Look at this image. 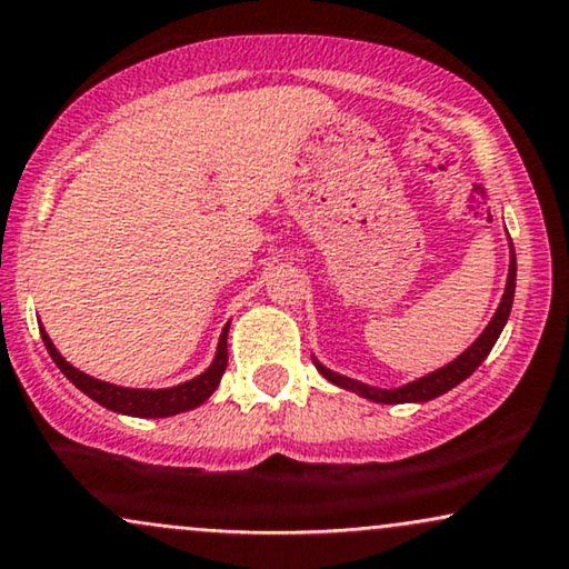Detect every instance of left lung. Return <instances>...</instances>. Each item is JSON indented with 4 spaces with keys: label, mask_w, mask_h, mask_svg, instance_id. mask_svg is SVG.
<instances>
[{
    "label": "left lung",
    "mask_w": 569,
    "mask_h": 569,
    "mask_svg": "<svg viewBox=\"0 0 569 569\" xmlns=\"http://www.w3.org/2000/svg\"><path fill=\"white\" fill-rule=\"evenodd\" d=\"M515 289H517V257H515V246H511V238H509V276H506V289H503L501 305H498V310L490 318V323L485 326V331L475 341H471L467 350L458 355L456 360H450L448 366L437 368V371L421 376V379L408 381V385H402V387L381 389V387L362 385V381H358V379H350V376L331 371V368H326L318 358H312V362H315V368H318V371L323 373L328 381H331V385H337L341 389H350V392L366 397V400H371V402L400 406V402L435 400V397L450 392V389L461 385V381H467L469 376L482 366V360L490 355L492 345H496L498 337H501L506 320H509L511 305H515Z\"/></svg>",
    "instance_id": "obj_1"
}]
</instances>
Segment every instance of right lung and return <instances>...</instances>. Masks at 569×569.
Segmentation results:
<instances>
[{
    "instance_id": "add662e5",
    "label": "right lung",
    "mask_w": 569,
    "mask_h": 569,
    "mask_svg": "<svg viewBox=\"0 0 569 569\" xmlns=\"http://www.w3.org/2000/svg\"><path fill=\"white\" fill-rule=\"evenodd\" d=\"M42 331V341L50 352V358L54 360V366L63 371V376L71 381L73 387H79L87 397H92L94 402H100L102 408L113 410V413H124V416H137V419H167V416H177L184 413V410H193L207 402L214 389L219 387V379H222L224 368H228V331L230 323L222 328L219 333V345L214 352V360L203 373H198L196 379L182 381L177 387H167V389H134V387H119V385H108V381L94 379L79 368H73L63 355L58 352V347L52 345V339L47 337L44 326L39 328Z\"/></svg>"
}]
</instances>
